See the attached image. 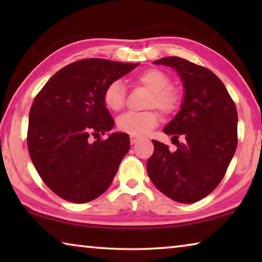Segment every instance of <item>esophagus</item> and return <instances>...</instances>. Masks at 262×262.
Wrapping results in <instances>:
<instances>
[{"label": "esophagus", "instance_id": "1", "mask_svg": "<svg viewBox=\"0 0 262 262\" xmlns=\"http://www.w3.org/2000/svg\"><path fill=\"white\" fill-rule=\"evenodd\" d=\"M141 139L139 136H134V135H130V143L132 144H135V143H137V142H139Z\"/></svg>", "mask_w": 262, "mask_h": 262}]
</instances>
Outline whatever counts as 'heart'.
I'll return each mask as SVG.
<instances>
[{
	"label": "heart",
	"mask_w": 262,
	"mask_h": 262,
	"mask_svg": "<svg viewBox=\"0 0 262 262\" xmlns=\"http://www.w3.org/2000/svg\"><path fill=\"white\" fill-rule=\"evenodd\" d=\"M136 83L141 84L151 91L149 98V106H156L162 112L171 114L178 110L181 97L177 89L168 86L170 77L156 68L145 69L134 77ZM103 99L105 105L111 111L118 112L125 106L126 88L120 79H115L105 88ZM161 122V115L155 110L145 112H127L119 117L117 125L122 132L134 136H143L151 132Z\"/></svg>",
	"instance_id": "1"
}]
</instances>
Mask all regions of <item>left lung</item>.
Here are the masks:
<instances>
[{
  "mask_svg": "<svg viewBox=\"0 0 262 262\" xmlns=\"http://www.w3.org/2000/svg\"><path fill=\"white\" fill-rule=\"evenodd\" d=\"M154 63L177 70L184 84V98L179 112L163 129L177 141V150L170 151L166 144L152 140L155 151L147 162L149 178L172 200L196 202L217 187L236 151V105L211 70L178 56Z\"/></svg>",
  "mask_w": 262,
  "mask_h": 262,
  "instance_id": "8db88e82",
  "label": "left lung"
}]
</instances>
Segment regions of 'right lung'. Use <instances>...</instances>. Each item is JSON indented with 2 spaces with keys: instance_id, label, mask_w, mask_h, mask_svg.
<instances>
[{
  "instance_id": "obj_1",
  "label": "right lung",
  "mask_w": 262,
  "mask_h": 262,
  "mask_svg": "<svg viewBox=\"0 0 262 262\" xmlns=\"http://www.w3.org/2000/svg\"><path fill=\"white\" fill-rule=\"evenodd\" d=\"M139 63L105 59L73 62L53 75L34 98L29 115L28 149L35 170L47 187L74 203H85L110 187L129 150V136L113 133L105 107L107 84Z\"/></svg>"
}]
</instances>
